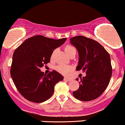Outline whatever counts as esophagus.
Wrapping results in <instances>:
<instances>
[{
  "label": "esophagus",
  "mask_w": 125,
  "mask_h": 125,
  "mask_svg": "<svg viewBox=\"0 0 125 125\" xmlns=\"http://www.w3.org/2000/svg\"><path fill=\"white\" fill-rule=\"evenodd\" d=\"M63 80L64 81H72V79L68 78H64Z\"/></svg>",
  "instance_id": "obj_1"
}]
</instances>
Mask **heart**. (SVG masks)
Returning a JSON list of instances; mask_svg holds the SVG:
<instances>
[{
  "label": "heart",
  "mask_w": 125,
  "mask_h": 125,
  "mask_svg": "<svg viewBox=\"0 0 125 125\" xmlns=\"http://www.w3.org/2000/svg\"><path fill=\"white\" fill-rule=\"evenodd\" d=\"M74 49V48L73 46L68 45H66V46L65 47V52L67 53V54H68V53L72 51V50ZM54 52H55V51L52 52V57L53 55V54H54ZM56 69H57V70L58 71V72H60V73H62V74H66L69 73L71 69H72V67H71L70 66H68V65H59L56 67Z\"/></svg>",
  "instance_id": "1"
}]
</instances>
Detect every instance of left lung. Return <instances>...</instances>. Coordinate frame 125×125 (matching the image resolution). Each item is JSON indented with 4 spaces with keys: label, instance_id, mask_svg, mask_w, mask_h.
<instances>
[{
    "label": "left lung",
    "instance_id": "8db88e82",
    "mask_svg": "<svg viewBox=\"0 0 125 125\" xmlns=\"http://www.w3.org/2000/svg\"><path fill=\"white\" fill-rule=\"evenodd\" d=\"M70 40L78 52L76 70H82L86 73L80 78V87L73 94L80 101H93L104 92L110 83L112 73L110 55L98 42L85 36H76Z\"/></svg>",
    "mask_w": 125,
    "mask_h": 125
}]
</instances>
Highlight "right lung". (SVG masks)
I'll use <instances>...</instances> for the list:
<instances>
[{
    "instance_id": "1",
    "label": "right lung",
    "mask_w": 125,
    "mask_h": 125,
    "mask_svg": "<svg viewBox=\"0 0 125 125\" xmlns=\"http://www.w3.org/2000/svg\"><path fill=\"white\" fill-rule=\"evenodd\" d=\"M66 40L36 35L16 49L10 74L17 89L26 99L34 103L48 100L53 95L55 85L63 80V76L55 70L46 74L40 68L49 62L53 50Z\"/></svg>"
}]
</instances>
